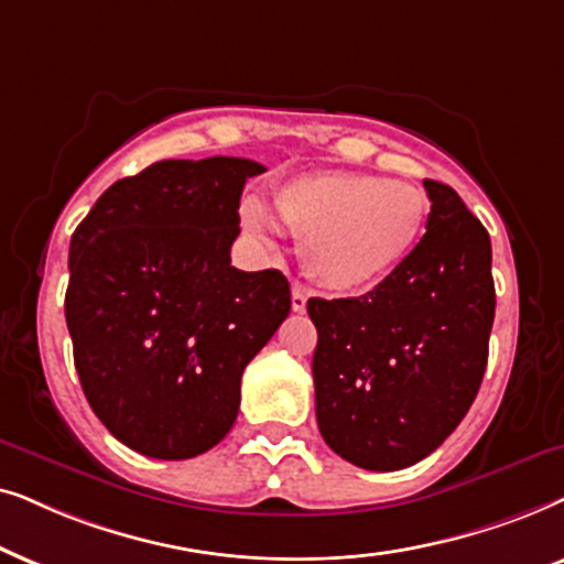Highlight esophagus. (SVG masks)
Here are the masks:
<instances>
[{"label":"esophagus","instance_id":"obj_1","mask_svg":"<svg viewBox=\"0 0 564 564\" xmlns=\"http://www.w3.org/2000/svg\"><path fill=\"white\" fill-rule=\"evenodd\" d=\"M306 299H310V291H306L304 286H294V291H291V310L294 312H304L306 310Z\"/></svg>","mask_w":564,"mask_h":564}]
</instances>
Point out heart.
I'll use <instances>...</instances> for the list:
<instances>
[{"instance_id": "heart-1", "label": "heart", "mask_w": 564, "mask_h": 564, "mask_svg": "<svg viewBox=\"0 0 564 564\" xmlns=\"http://www.w3.org/2000/svg\"><path fill=\"white\" fill-rule=\"evenodd\" d=\"M275 208L302 242L314 281L340 294L384 283L415 252L431 200L417 185L371 172H317L278 193ZM242 224L270 237L275 224L258 198L242 204Z\"/></svg>"}]
</instances>
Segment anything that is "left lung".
<instances>
[{"instance_id":"obj_1","label":"left lung","mask_w":564,"mask_h":564,"mask_svg":"<svg viewBox=\"0 0 564 564\" xmlns=\"http://www.w3.org/2000/svg\"><path fill=\"white\" fill-rule=\"evenodd\" d=\"M425 235L364 296L310 299L314 404L345 462L394 471L433 454L482 384L495 319L490 235L454 187L425 180Z\"/></svg>"}]
</instances>
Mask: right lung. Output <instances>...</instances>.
<instances>
[{
  "instance_id": "add662e5",
  "label": "right lung",
  "mask_w": 564,
  "mask_h": 564,
  "mask_svg": "<svg viewBox=\"0 0 564 564\" xmlns=\"http://www.w3.org/2000/svg\"><path fill=\"white\" fill-rule=\"evenodd\" d=\"M260 172L242 156L154 162L74 229V366L89 408L133 452L175 462L219 444L245 366L289 317L286 275L229 258L242 187Z\"/></svg>"
}]
</instances>
